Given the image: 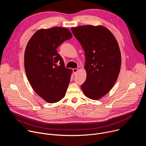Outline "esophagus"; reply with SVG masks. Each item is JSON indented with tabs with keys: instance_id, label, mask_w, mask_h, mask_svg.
Wrapping results in <instances>:
<instances>
[{
	"instance_id": "obj_1",
	"label": "esophagus",
	"mask_w": 146,
	"mask_h": 146,
	"mask_svg": "<svg viewBox=\"0 0 146 146\" xmlns=\"http://www.w3.org/2000/svg\"><path fill=\"white\" fill-rule=\"evenodd\" d=\"M78 70V69H77V68H74V69H73V73H74V75L77 74Z\"/></svg>"
}]
</instances>
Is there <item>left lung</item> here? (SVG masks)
I'll return each mask as SVG.
<instances>
[{
	"instance_id": "8db88e82",
	"label": "left lung",
	"mask_w": 146,
	"mask_h": 146,
	"mask_svg": "<svg viewBox=\"0 0 146 146\" xmlns=\"http://www.w3.org/2000/svg\"><path fill=\"white\" fill-rule=\"evenodd\" d=\"M72 31L85 52L86 81L81 86L84 95L98 100L114 86L121 66L117 41L106 27L84 25L72 27Z\"/></svg>"
}]
</instances>
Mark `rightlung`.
Returning <instances> with one entry per match:
<instances>
[{
    "label": "right lung",
    "mask_w": 146,
    "mask_h": 146,
    "mask_svg": "<svg viewBox=\"0 0 146 146\" xmlns=\"http://www.w3.org/2000/svg\"><path fill=\"white\" fill-rule=\"evenodd\" d=\"M72 37L66 28L41 29L27 45L24 54L27 77L35 92L48 103L58 102L65 96L72 70L65 67L56 48Z\"/></svg>",
    "instance_id": "1"
}]
</instances>
